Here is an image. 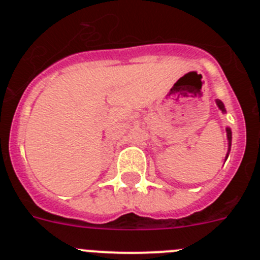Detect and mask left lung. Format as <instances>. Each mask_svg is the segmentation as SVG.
<instances>
[{"instance_id":"8db88e82","label":"left lung","mask_w":260,"mask_h":260,"mask_svg":"<svg viewBox=\"0 0 260 260\" xmlns=\"http://www.w3.org/2000/svg\"><path fill=\"white\" fill-rule=\"evenodd\" d=\"M216 104H217V107H219V109L221 110L222 113H225V107L224 104H222L221 100H216ZM226 137H228V153H226V158H228L229 156V151H231V146H232V132L231 128L226 127Z\"/></svg>"}]
</instances>
